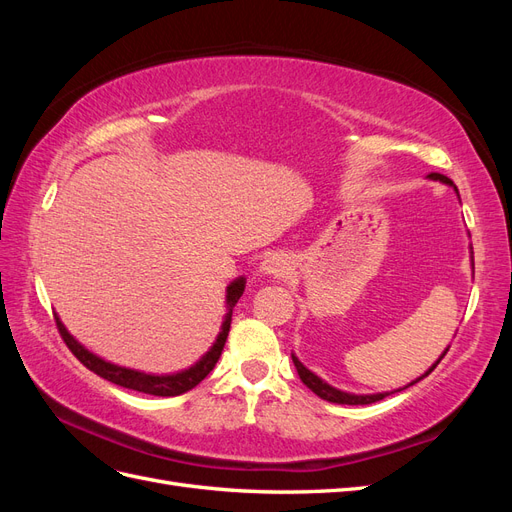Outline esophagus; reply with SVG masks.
Segmentation results:
<instances>
[{
    "label": "esophagus",
    "mask_w": 512,
    "mask_h": 512,
    "mask_svg": "<svg viewBox=\"0 0 512 512\" xmlns=\"http://www.w3.org/2000/svg\"><path fill=\"white\" fill-rule=\"evenodd\" d=\"M260 271L265 275H271V277H282L290 271V260L282 252H273L265 260H262Z\"/></svg>",
    "instance_id": "obj_1"
}]
</instances>
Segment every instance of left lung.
I'll return each instance as SVG.
<instances>
[{"label":"left lung","instance_id":"1","mask_svg":"<svg viewBox=\"0 0 512 512\" xmlns=\"http://www.w3.org/2000/svg\"><path fill=\"white\" fill-rule=\"evenodd\" d=\"M427 177H429V179H433V181L448 183V185H453V188H455V183H453L451 179H448V177L440 175V173H429ZM455 190H457V188H455ZM446 352H448V348L442 352L440 359H438L436 363H433L421 378H416V380H414V382H410L408 386H412V384H416L418 380H423L425 376H429L431 371L438 367V363L444 359V354H446ZM292 363H294V367H297V371H299V378L303 380V384L307 386V389H312L320 399H327V401H331V404H344V406H367V404H376V401H380V399H384L386 395H389V393H376V395H352V393H344V391H339V389H333V386H329L327 382H322V380H320L316 374H312V371H309V369H307V367H305V365H303V363H301L294 354H292Z\"/></svg>","mask_w":512,"mask_h":512}]
</instances>
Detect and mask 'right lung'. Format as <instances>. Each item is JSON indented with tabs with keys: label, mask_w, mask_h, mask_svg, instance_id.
Here are the masks:
<instances>
[{
	"label": "right lung",
	"mask_w": 512,
	"mask_h": 512,
	"mask_svg": "<svg viewBox=\"0 0 512 512\" xmlns=\"http://www.w3.org/2000/svg\"><path fill=\"white\" fill-rule=\"evenodd\" d=\"M243 290H245V280H243V277H239V280H235L226 288L228 314L224 318L222 331H220L218 339H215V344L211 346V350L196 365H192L190 369L179 371V374H170V376H151V374H143V371H134V369H128V367H119V365H113V363H106L104 359H100V356H96L94 352H89L85 346H81L79 342H76V339L66 331V327H64V324H61V320L57 316H55V322H57L59 335L66 342V346L70 348V352L89 371H94V374H98L100 378L113 382V384H119V386H123V389L138 391V393H147V395H156V397H175V395H181L185 391L194 389L198 382H203L211 374V369L215 367V363H218L220 354L224 350V344H226L228 331H230L232 307H235L237 301L241 299Z\"/></svg>",
	"instance_id": "add662e5"
}]
</instances>
